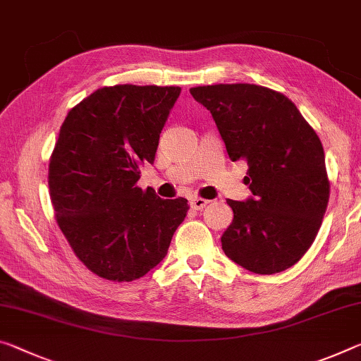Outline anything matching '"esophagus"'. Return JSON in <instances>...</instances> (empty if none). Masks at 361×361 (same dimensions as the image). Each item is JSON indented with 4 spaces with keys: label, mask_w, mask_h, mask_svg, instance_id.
Listing matches in <instances>:
<instances>
[{
    "label": "esophagus",
    "mask_w": 361,
    "mask_h": 361,
    "mask_svg": "<svg viewBox=\"0 0 361 361\" xmlns=\"http://www.w3.org/2000/svg\"><path fill=\"white\" fill-rule=\"evenodd\" d=\"M209 202H210V201H207V199L192 197V199H191V207H192L194 210H202Z\"/></svg>",
    "instance_id": "1"
}]
</instances>
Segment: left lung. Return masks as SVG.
I'll list each match as a JSON object with an SVG mask.
<instances>
[{
	"label": "left lung",
	"instance_id": "left-lung-1",
	"mask_svg": "<svg viewBox=\"0 0 361 361\" xmlns=\"http://www.w3.org/2000/svg\"><path fill=\"white\" fill-rule=\"evenodd\" d=\"M190 93L210 111L233 162L249 165L244 183L254 196L226 201L234 219L221 249L257 274L288 270L310 249L329 201L317 131L288 96L267 87L220 83Z\"/></svg>",
	"mask_w": 361,
	"mask_h": 361
}]
</instances>
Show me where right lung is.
I'll return each instance as SVG.
<instances>
[{
  "instance_id": "add662e5",
  "label": "right lung",
  "mask_w": 361,
  "mask_h": 361,
  "mask_svg": "<svg viewBox=\"0 0 361 361\" xmlns=\"http://www.w3.org/2000/svg\"><path fill=\"white\" fill-rule=\"evenodd\" d=\"M180 87L116 85L68 111L49 157L54 219L78 260L109 281L145 276L185 220V197L160 199L136 185L152 164Z\"/></svg>"
}]
</instances>
